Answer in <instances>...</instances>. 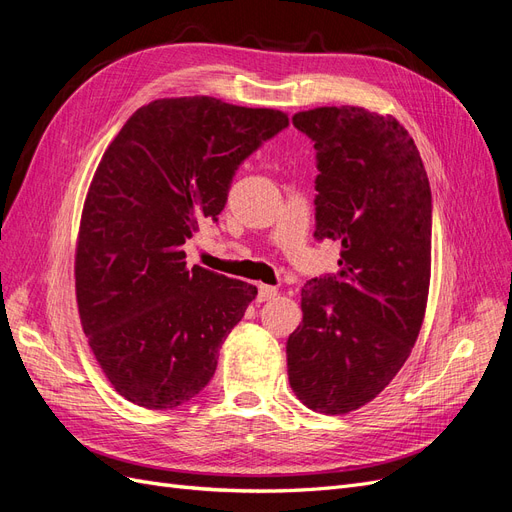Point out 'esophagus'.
<instances>
[{
	"instance_id": "obj_1",
	"label": "esophagus",
	"mask_w": 512,
	"mask_h": 512,
	"mask_svg": "<svg viewBox=\"0 0 512 512\" xmlns=\"http://www.w3.org/2000/svg\"><path fill=\"white\" fill-rule=\"evenodd\" d=\"M277 294H280V290H277L275 286H267V284H260V286H258V301L275 299Z\"/></svg>"
}]
</instances>
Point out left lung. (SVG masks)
Segmentation results:
<instances>
[{
	"instance_id": "8db88e82",
	"label": "left lung",
	"mask_w": 512,
	"mask_h": 512,
	"mask_svg": "<svg viewBox=\"0 0 512 512\" xmlns=\"http://www.w3.org/2000/svg\"><path fill=\"white\" fill-rule=\"evenodd\" d=\"M292 123L318 151L314 237L342 243V271L301 290L288 380L309 410L348 414L389 386L421 333L431 188L421 153L393 115L318 106Z\"/></svg>"
}]
</instances>
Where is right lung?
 <instances>
[{"mask_svg": "<svg viewBox=\"0 0 512 512\" xmlns=\"http://www.w3.org/2000/svg\"><path fill=\"white\" fill-rule=\"evenodd\" d=\"M286 126L275 108L160 98L106 147L81 213L74 288L89 348L132 404L177 408L213 378L258 288L190 269L183 245L218 220L237 166Z\"/></svg>", "mask_w": 512, "mask_h": 512, "instance_id": "right-lung-1", "label": "right lung"}]
</instances>
